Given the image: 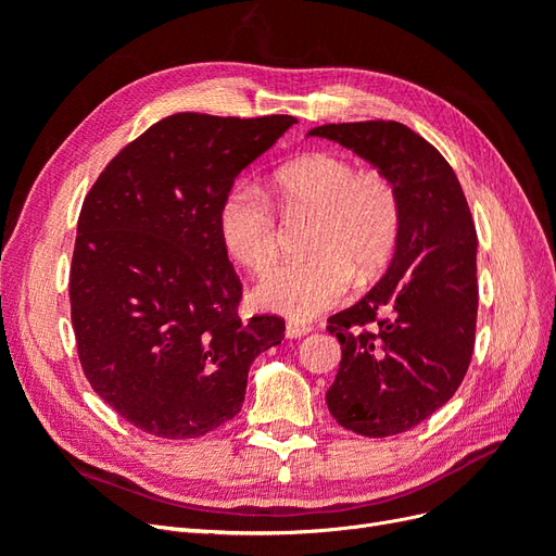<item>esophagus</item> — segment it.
I'll return each mask as SVG.
<instances>
[{"mask_svg": "<svg viewBox=\"0 0 556 556\" xmlns=\"http://www.w3.org/2000/svg\"><path fill=\"white\" fill-rule=\"evenodd\" d=\"M306 333H311L308 325L288 323V327H285V336H288V339H301V336H306Z\"/></svg>", "mask_w": 556, "mask_h": 556, "instance_id": "34e87169", "label": "esophagus"}]
</instances>
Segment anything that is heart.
I'll return each instance as SVG.
<instances>
[{
  "instance_id": "heart-1",
  "label": "heart",
  "mask_w": 556,
  "mask_h": 556,
  "mask_svg": "<svg viewBox=\"0 0 556 556\" xmlns=\"http://www.w3.org/2000/svg\"><path fill=\"white\" fill-rule=\"evenodd\" d=\"M288 213H317L306 262L268 271L255 288L260 304L290 319H311L350 292L355 271L371 278L392 260L401 233V199L378 172H359L341 155L294 160L274 178ZM217 229L231 260L264 271L278 257V220L257 185L239 180L225 194Z\"/></svg>"
}]
</instances>
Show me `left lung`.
Listing matches in <instances>:
<instances>
[{"mask_svg": "<svg viewBox=\"0 0 556 556\" xmlns=\"http://www.w3.org/2000/svg\"><path fill=\"white\" fill-rule=\"evenodd\" d=\"M308 137L352 150L401 199V233L384 276L327 327L343 350L329 413L350 431L384 439L445 406L466 376L478 317L473 217L452 166L406 125H323ZM378 314L376 332L358 329Z\"/></svg>", "mask_w": 556, "mask_h": 556, "instance_id": "left-lung-1", "label": "left lung"}]
</instances>
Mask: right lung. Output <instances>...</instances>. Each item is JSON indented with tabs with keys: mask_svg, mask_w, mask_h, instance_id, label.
<instances>
[{
	"mask_svg": "<svg viewBox=\"0 0 556 556\" xmlns=\"http://www.w3.org/2000/svg\"><path fill=\"white\" fill-rule=\"evenodd\" d=\"M292 115L176 113L109 162L83 201L70 278L80 366L137 429L199 439L243 406L274 315L241 319V280L217 229L233 180Z\"/></svg>",
	"mask_w": 556,
	"mask_h": 556,
	"instance_id": "obj_1",
	"label": "right lung"
}]
</instances>
